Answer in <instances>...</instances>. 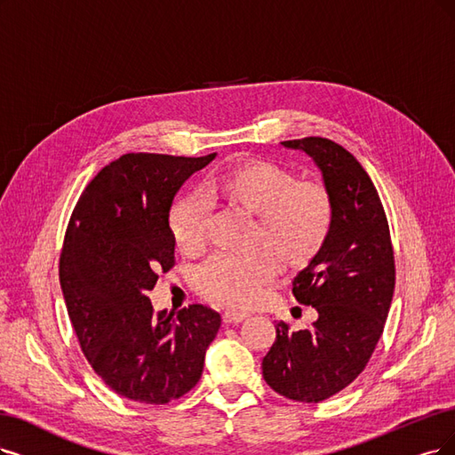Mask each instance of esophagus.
<instances>
[{
    "label": "esophagus",
    "mask_w": 455,
    "mask_h": 455,
    "mask_svg": "<svg viewBox=\"0 0 455 455\" xmlns=\"http://www.w3.org/2000/svg\"><path fill=\"white\" fill-rule=\"evenodd\" d=\"M247 316H249L247 313H242V311H232V309H228V311H225V313H223V323H225V324H238V323L245 321Z\"/></svg>",
    "instance_id": "1"
}]
</instances>
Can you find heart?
Here are the masks:
<instances>
[{
  "mask_svg": "<svg viewBox=\"0 0 455 455\" xmlns=\"http://www.w3.org/2000/svg\"><path fill=\"white\" fill-rule=\"evenodd\" d=\"M206 196L255 217V251L243 257L217 255L196 274L198 292L215 304L249 307L277 275L304 270L321 253L331 227V198L324 185L296 181L294 174L262 159L230 166L206 185ZM171 232L180 253L196 257L208 240V206L200 196L180 200L171 212Z\"/></svg>",
  "mask_w": 455,
  "mask_h": 455,
  "instance_id": "heart-1",
  "label": "heart"
}]
</instances>
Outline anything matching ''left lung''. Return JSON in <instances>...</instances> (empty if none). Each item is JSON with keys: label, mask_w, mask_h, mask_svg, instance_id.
<instances>
[{"label": "left lung", "mask_w": 455, "mask_h": 455, "mask_svg": "<svg viewBox=\"0 0 455 455\" xmlns=\"http://www.w3.org/2000/svg\"><path fill=\"white\" fill-rule=\"evenodd\" d=\"M281 146L321 171L331 227L321 253L292 281V294L316 309V321L298 331L277 323L262 375L284 397L321 403L347 388L373 355L394 296V249L379 193L355 156L321 137Z\"/></svg>", "instance_id": "obj_1"}]
</instances>
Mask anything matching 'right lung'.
<instances>
[{
  "mask_svg": "<svg viewBox=\"0 0 455 455\" xmlns=\"http://www.w3.org/2000/svg\"><path fill=\"white\" fill-rule=\"evenodd\" d=\"M217 154H127L80 195L67 227L60 283L84 356L127 399L164 405L200 380L217 311L156 313L148 292L174 266L171 208L181 185Z\"/></svg>",
  "mask_w": 455,
  "mask_h": 455,
  "instance_id": "obj_1",
  "label": "right lung"
}]
</instances>
